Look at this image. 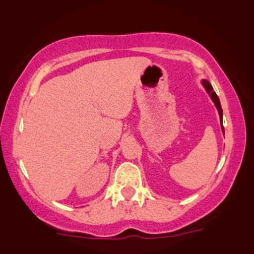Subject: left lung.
Listing matches in <instances>:
<instances>
[{"label":"left lung","instance_id":"obj_1","mask_svg":"<svg viewBox=\"0 0 254 254\" xmlns=\"http://www.w3.org/2000/svg\"><path fill=\"white\" fill-rule=\"evenodd\" d=\"M202 83H203L204 88H205L206 92H208V94L210 95L211 100L214 101L215 106H216V109H217V111H218V115H220V119H221V127H222V131H223V133H224V127H223V125H222V116H223V112H222V107H221V104H220V99H218L216 93L214 92V89H212L211 84H210V82H209V81L203 80Z\"/></svg>","mask_w":254,"mask_h":254}]
</instances>
